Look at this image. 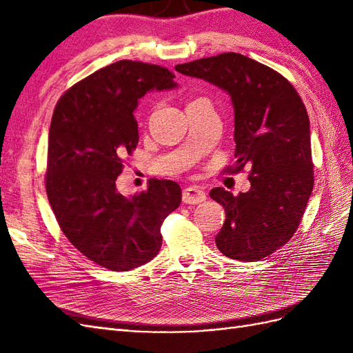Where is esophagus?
<instances>
[{
	"label": "esophagus",
	"mask_w": 353,
	"mask_h": 353,
	"mask_svg": "<svg viewBox=\"0 0 353 353\" xmlns=\"http://www.w3.org/2000/svg\"><path fill=\"white\" fill-rule=\"evenodd\" d=\"M206 200V193L200 187H187L183 191V201L187 205H197Z\"/></svg>",
	"instance_id": "1"
}]
</instances>
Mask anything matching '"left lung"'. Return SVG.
I'll list each match as a JSON object with an SVG mask.
<instances>
[{"label": "left lung", "mask_w": 353, "mask_h": 353, "mask_svg": "<svg viewBox=\"0 0 353 353\" xmlns=\"http://www.w3.org/2000/svg\"><path fill=\"white\" fill-rule=\"evenodd\" d=\"M175 70L231 95L236 163L227 170L249 168L252 187L237 196L221 187L210 191L227 215L215 241L227 258L261 261L293 237L314 188L305 104L281 73L239 52L188 61Z\"/></svg>", "instance_id": "left-lung-1"}]
</instances>
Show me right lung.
I'll list each match as a JSON object with an SVG mask.
<instances>
[{
  "instance_id": "1",
  "label": "right lung",
  "mask_w": 353,
  "mask_h": 353,
  "mask_svg": "<svg viewBox=\"0 0 353 353\" xmlns=\"http://www.w3.org/2000/svg\"><path fill=\"white\" fill-rule=\"evenodd\" d=\"M174 78L163 66L119 60L74 83L52 113L48 201L68 240L103 268L130 271L150 262L162 245L160 227L181 203V188L169 179H150L131 199L116 191L138 144V99L175 88Z\"/></svg>"
}]
</instances>
